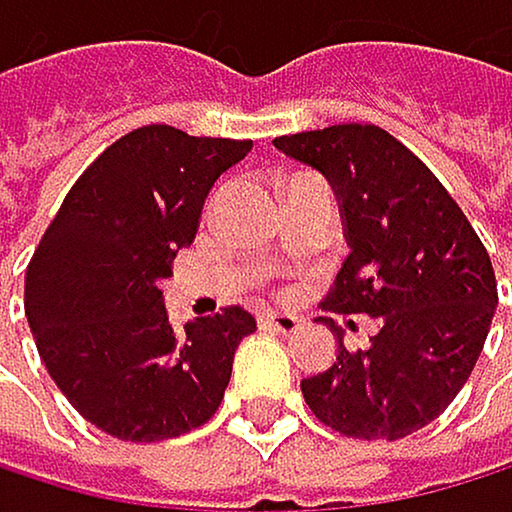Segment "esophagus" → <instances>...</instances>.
I'll list each match as a JSON object with an SVG mask.
<instances>
[{
	"instance_id": "1",
	"label": "esophagus",
	"mask_w": 512,
	"mask_h": 512,
	"mask_svg": "<svg viewBox=\"0 0 512 512\" xmlns=\"http://www.w3.org/2000/svg\"><path fill=\"white\" fill-rule=\"evenodd\" d=\"M258 322H261V328L282 331V334L298 331V316H291V313H261Z\"/></svg>"
}]
</instances>
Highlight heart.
<instances>
[{"label":"heart","mask_w":512,"mask_h":512,"mask_svg":"<svg viewBox=\"0 0 512 512\" xmlns=\"http://www.w3.org/2000/svg\"><path fill=\"white\" fill-rule=\"evenodd\" d=\"M298 178H301V174H291V178H285V181H282V187H285V184H291V181H298Z\"/></svg>","instance_id":"1"}]
</instances>
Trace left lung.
Instances as JSON below:
<instances>
[{"instance_id": "left-lung-1", "label": "left lung", "mask_w": 512, "mask_h": 512, "mask_svg": "<svg viewBox=\"0 0 512 512\" xmlns=\"http://www.w3.org/2000/svg\"><path fill=\"white\" fill-rule=\"evenodd\" d=\"M338 196L347 261L325 298L378 331L301 381L313 415L353 439H402L436 421L467 384L498 307L488 251L436 174L378 125H331L276 137ZM322 319V316H319Z\"/></svg>"}]
</instances>
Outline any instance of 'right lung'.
Masks as SVG:
<instances>
[{
  "label": "right lung",
  "mask_w": 512,
  "mask_h": 512,
  "mask_svg": "<svg viewBox=\"0 0 512 512\" xmlns=\"http://www.w3.org/2000/svg\"><path fill=\"white\" fill-rule=\"evenodd\" d=\"M251 141L134 128L97 156L48 224L24 276V310L54 384L85 421L159 442L218 411L242 338V307L174 328L162 282L196 239L208 190Z\"/></svg>",
  "instance_id": "right-lung-1"
}]
</instances>
